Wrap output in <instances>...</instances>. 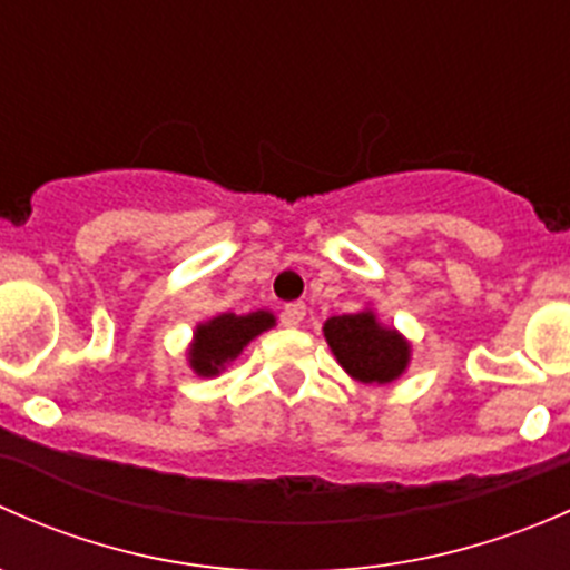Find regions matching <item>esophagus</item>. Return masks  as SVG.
Listing matches in <instances>:
<instances>
[{
	"label": "esophagus",
	"instance_id": "1",
	"mask_svg": "<svg viewBox=\"0 0 570 570\" xmlns=\"http://www.w3.org/2000/svg\"><path fill=\"white\" fill-rule=\"evenodd\" d=\"M303 317H306V303H301V301L286 303V306H284V322H286V325H292V327L301 325Z\"/></svg>",
	"mask_w": 570,
	"mask_h": 570
}]
</instances>
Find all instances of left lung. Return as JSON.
Segmentation results:
<instances>
[{
	"label": "left lung",
	"instance_id": "1",
	"mask_svg": "<svg viewBox=\"0 0 570 570\" xmlns=\"http://www.w3.org/2000/svg\"><path fill=\"white\" fill-rule=\"evenodd\" d=\"M322 333L338 366L361 383H377V386L392 383L411 361V344L394 327L381 325L370 308L331 317Z\"/></svg>",
	"mask_w": 570,
	"mask_h": 570
}]
</instances>
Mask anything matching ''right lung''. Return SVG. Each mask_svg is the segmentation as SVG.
<instances>
[{"label": "right lung", "instance_id": "add662e5", "mask_svg": "<svg viewBox=\"0 0 570 570\" xmlns=\"http://www.w3.org/2000/svg\"><path fill=\"white\" fill-rule=\"evenodd\" d=\"M275 325V317L269 312H250V314H220L200 322L195 327L193 344H189V366L195 375L215 377L226 370L228 361L237 358L250 338L258 333L269 331Z\"/></svg>", "mask_w": 570, "mask_h": 570}]
</instances>
